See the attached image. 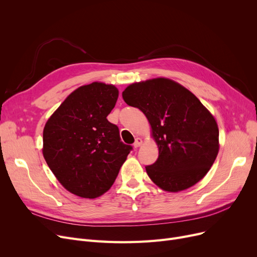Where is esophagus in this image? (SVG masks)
Instances as JSON below:
<instances>
[{
	"label": "esophagus",
	"mask_w": 257,
	"mask_h": 257,
	"mask_svg": "<svg viewBox=\"0 0 257 257\" xmlns=\"http://www.w3.org/2000/svg\"><path fill=\"white\" fill-rule=\"evenodd\" d=\"M142 144H143V141H142V139L138 138V139L136 140V142H134V144H133V147H134V148H139V147H140Z\"/></svg>",
	"instance_id": "obj_1"
}]
</instances>
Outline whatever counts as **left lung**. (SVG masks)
<instances>
[{
  "mask_svg": "<svg viewBox=\"0 0 257 257\" xmlns=\"http://www.w3.org/2000/svg\"><path fill=\"white\" fill-rule=\"evenodd\" d=\"M123 99L142 110L152 127L159 155L146 171L156 185L176 193L205 176L219 152V128L194 93L157 78L129 85Z\"/></svg>",
  "mask_w": 257,
  "mask_h": 257,
  "instance_id": "left-lung-1",
  "label": "left lung"
}]
</instances>
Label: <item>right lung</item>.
<instances>
[{"label": "right lung", "instance_id": "obj_1", "mask_svg": "<svg viewBox=\"0 0 257 257\" xmlns=\"http://www.w3.org/2000/svg\"><path fill=\"white\" fill-rule=\"evenodd\" d=\"M117 97L113 85L81 86L47 121L44 157L58 181L74 195L93 199L107 192L132 150L120 142L118 127L107 119Z\"/></svg>", "mask_w": 257, "mask_h": 257}]
</instances>
